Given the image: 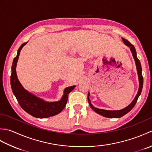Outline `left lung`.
I'll return each instance as SVG.
<instances>
[{"label": "left lung", "instance_id": "obj_1", "mask_svg": "<svg viewBox=\"0 0 152 152\" xmlns=\"http://www.w3.org/2000/svg\"><path fill=\"white\" fill-rule=\"evenodd\" d=\"M122 38L123 42H124V43L126 45V46L130 48V50L131 51L132 55H133V57L134 58V60L135 61V64H136L137 70L138 73V82H139V88H138L137 95L135 96L134 99H133V101L131 102V104H129L127 107H125L121 110H108L100 109V108L94 107V106H93V104H91V101H90L89 99L90 94L89 93H88V100L90 107H91L96 113H97L98 114H100L102 116H104V117L108 118H119L122 117V116H124V115H125L126 114H127L128 112H129L131 110L133 109L135 104H136L138 96H139L141 94L142 89V86H143V77H142V75L141 64H140V61L138 60V59L137 58L136 50H135L133 45H132L127 40L125 39L124 38Z\"/></svg>", "mask_w": 152, "mask_h": 152}]
</instances>
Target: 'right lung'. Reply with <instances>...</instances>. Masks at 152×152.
<instances>
[{
    "label": "right lung",
    "mask_w": 152,
    "mask_h": 152,
    "mask_svg": "<svg viewBox=\"0 0 152 152\" xmlns=\"http://www.w3.org/2000/svg\"><path fill=\"white\" fill-rule=\"evenodd\" d=\"M26 43H23L18 50L17 56L14 59L12 66L10 83L13 93L17 99L19 104L28 114L37 118H46L59 114L64 108L70 92L76 86L68 87L64 89L62 97L58 101L47 102L25 89L19 82L16 74V66L20 51Z\"/></svg>",
    "instance_id": "add662e5"
}]
</instances>
